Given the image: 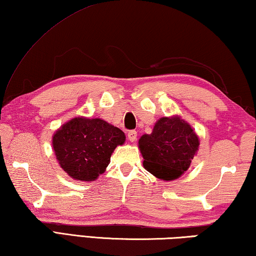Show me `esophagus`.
I'll return each instance as SVG.
<instances>
[{"label": "esophagus", "instance_id": "34e87169", "mask_svg": "<svg viewBox=\"0 0 256 256\" xmlns=\"http://www.w3.org/2000/svg\"><path fill=\"white\" fill-rule=\"evenodd\" d=\"M136 136H138L136 131H128V138L130 141H131V142H136Z\"/></svg>", "mask_w": 256, "mask_h": 256}]
</instances>
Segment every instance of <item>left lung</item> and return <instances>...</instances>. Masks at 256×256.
Returning a JSON list of instances; mask_svg holds the SVG:
<instances>
[{"label": "left lung", "instance_id": "obj_1", "mask_svg": "<svg viewBox=\"0 0 256 256\" xmlns=\"http://www.w3.org/2000/svg\"><path fill=\"white\" fill-rule=\"evenodd\" d=\"M198 146L196 133L180 116L159 118L152 133L138 140L144 168L164 180L178 178L188 170Z\"/></svg>", "mask_w": 256, "mask_h": 256}]
</instances>
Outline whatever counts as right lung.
I'll list each match as a JSON object with an SVG mask.
<instances>
[{
    "label": "right lung",
    "mask_w": 256,
    "mask_h": 256,
    "mask_svg": "<svg viewBox=\"0 0 256 256\" xmlns=\"http://www.w3.org/2000/svg\"><path fill=\"white\" fill-rule=\"evenodd\" d=\"M118 128L100 118H76L53 136V149L62 170L76 180L92 182L106 170L110 156L125 142Z\"/></svg>",
    "instance_id": "add662e5"
}]
</instances>
